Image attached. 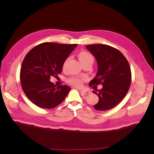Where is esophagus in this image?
<instances>
[{"label": "esophagus", "instance_id": "obj_1", "mask_svg": "<svg viewBox=\"0 0 154 154\" xmlns=\"http://www.w3.org/2000/svg\"><path fill=\"white\" fill-rule=\"evenodd\" d=\"M80 92L83 94H88L91 93L89 90H80Z\"/></svg>", "mask_w": 154, "mask_h": 154}]
</instances>
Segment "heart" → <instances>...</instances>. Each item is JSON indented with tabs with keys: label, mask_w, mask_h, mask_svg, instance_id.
I'll return each instance as SVG.
<instances>
[{
	"label": "heart",
	"mask_w": 154,
	"mask_h": 154,
	"mask_svg": "<svg viewBox=\"0 0 154 154\" xmlns=\"http://www.w3.org/2000/svg\"><path fill=\"white\" fill-rule=\"evenodd\" d=\"M78 57H79L81 63H83L85 62L88 61H93L94 60L93 55L91 54L90 52L87 51H81L79 54H78ZM69 60V57H67L63 62V65H62V68L63 69H65L66 68L67 63ZM83 79L79 77H71L67 80V83L76 87H81L83 85Z\"/></svg>",
	"instance_id": "heart-1"
}]
</instances>
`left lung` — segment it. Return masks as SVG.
Wrapping results in <instances>:
<instances>
[{
  "label": "left lung",
  "mask_w": 154,
  "mask_h": 154,
  "mask_svg": "<svg viewBox=\"0 0 154 154\" xmlns=\"http://www.w3.org/2000/svg\"><path fill=\"white\" fill-rule=\"evenodd\" d=\"M86 48L97 61L98 71L89 85L101 84L94 91L99 100L94 106L97 110H107L119 104L126 95L131 84L132 73L126 58L121 52L105 44L87 45Z\"/></svg>",
  "instance_id": "1"
}]
</instances>
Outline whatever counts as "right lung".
I'll return each mask as SVG.
<instances>
[{
	"label": "right lung",
	"instance_id": "obj_1",
	"mask_svg": "<svg viewBox=\"0 0 154 154\" xmlns=\"http://www.w3.org/2000/svg\"><path fill=\"white\" fill-rule=\"evenodd\" d=\"M77 44L44 42L32 48L23 60L20 79L22 90L35 105L51 109L60 104L71 90L50 81L62 71V65Z\"/></svg>",
	"mask_w": 154,
	"mask_h": 154
}]
</instances>
